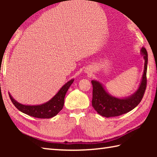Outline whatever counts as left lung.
<instances>
[{
    "label": "left lung",
    "instance_id": "8db88e82",
    "mask_svg": "<svg viewBox=\"0 0 157 157\" xmlns=\"http://www.w3.org/2000/svg\"><path fill=\"white\" fill-rule=\"evenodd\" d=\"M141 55L145 59L144 71L142 80L137 91L130 97L120 99L110 95L105 91L100 82L92 80L93 98L92 106L95 110L102 116L106 118L123 115L136 107L143 99L147 86V52L145 48H142Z\"/></svg>",
    "mask_w": 157,
    "mask_h": 157
}]
</instances>
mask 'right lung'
<instances>
[{
	"mask_svg": "<svg viewBox=\"0 0 157 157\" xmlns=\"http://www.w3.org/2000/svg\"><path fill=\"white\" fill-rule=\"evenodd\" d=\"M74 79L68 81L60 89L51 100L40 105H24L17 102L9 94L10 100L16 107L21 112L38 118H50L57 115L62 109L64 104L66 92L73 84Z\"/></svg>",
	"mask_w": 157,
	"mask_h": 157,
	"instance_id": "right-lung-1",
	"label": "right lung"
}]
</instances>
